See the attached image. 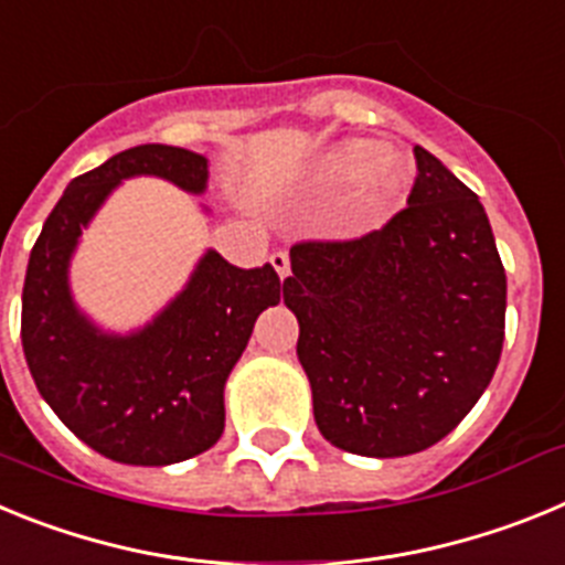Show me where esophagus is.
I'll return each mask as SVG.
<instances>
[{
	"instance_id": "obj_1",
	"label": "esophagus",
	"mask_w": 565,
	"mask_h": 565,
	"mask_svg": "<svg viewBox=\"0 0 565 565\" xmlns=\"http://www.w3.org/2000/svg\"><path fill=\"white\" fill-rule=\"evenodd\" d=\"M271 266L274 271L279 274V279H286L291 274V259H288L286 252H274L271 254Z\"/></svg>"
}]
</instances>
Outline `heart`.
<instances>
[{"instance_id": "obj_1", "label": "heart", "mask_w": 565, "mask_h": 565, "mask_svg": "<svg viewBox=\"0 0 565 565\" xmlns=\"http://www.w3.org/2000/svg\"><path fill=\"white\" fill-rule=\"evenodd\" d=\"M317 178L328 192L337 194L362 186L359 203L364 212L384 214L404 198V189L411 183V163L402 154L387 152L382 141L348 138L319 161Z\"/></svg>"}]
</instances>
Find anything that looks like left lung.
<instances>
[{
	"mask_svg": "<svg viewBox=\"0 0 565 565\" xmlns=\"http://www.w3.org/2000/svg\"><path fill=\"white\" fill-rule=\"evenodd\" d=\"M413 154L407 209L364 237L297 243L282 282L319 433L367 458L456 430L503 348L507 274L487 212L436 154Z\"/></svg>",
	"mask_w": 565,
	"mask_h": 565,
	"instance_id": "1",
	"label": "left lung"
}]
</instances>
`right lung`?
Masks as SVG:
<instances>
[{"label":"right lung","mask_w":565,"mask_h":565,"mask_svg":"<svg viewBox=\"0 0 565 565\" xmlns=\"http://www.w3.org/2000/svg\"><path fill=\"white\" fill-rule=\"evenodd\" d=\"M154 174L201 194L203 154L141 143L70 181L30 252L22 288V348L44 402L102 456L167 467L201 456L226 427L223 387L246 351L254 322L279 302L271 266L237 268L209 248L186 288L127 337L84 317L70 294V257L109 192Z\"/></svg>","instance_id":"add662e5"}]
</instances>
